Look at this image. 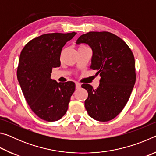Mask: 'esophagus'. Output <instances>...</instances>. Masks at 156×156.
<instances>
[{
  "label": "esophagus",
  "mask_w": 156,
  "mask_h": 156,
  "mask_svg": "<svg viewBox=\"0 0 156 156\" xmlns=\"http://www.w3.org/2000/svg\"><path fill=\"white\" fill-rule=\"evenodd\" d=\"M80 86H81V84L79 83H76V89H79L80 87Z\"/></svg>",
  "instance_id": "1"
}]
</instances>
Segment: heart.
<instances>
[{"mask_svg": "<svg viewBox=\"0 0 156 156\" xmlns=\"http://www.w3.org/2000/svg\"><path fill=\"white\" fill-rule=\"evenodd\" d=\"M83 47H87L85 46V45H84V44H80V45L79 46V48H83Z\"/></svg>", "mask_w": 156, "mask_h": 156, "instance_id": "heart-1", "label": "heart"}]
</instances>
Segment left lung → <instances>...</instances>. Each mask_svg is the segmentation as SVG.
Masks as SVG:
<instances>
[{"label":"left lung","mask_w":156,"mask_h":156,"mask_svg":"<svg viewBox=\"0 0 156 156\" xmlns=\"http://www.w3.org/2000/svg\"><path fill=\"white\" fill-rule=\"evenodd\" d=\"M76 43L91 47L90 69L101 76L96 89L82 84L88 92L84 107L94 120L107 122L122 112L130 98L136 79L134 56L122 39L109 31H89L79 37Z\"/></svg>","instance_id":"8db88e82"}]
</instances>
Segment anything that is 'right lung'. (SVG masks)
<instances>
[{"mask_svg":"<svg viewBox=\"0 0 156 156\" xmlns=\"http://www.w3.org/2000/svg\"><path fill=\"white\" fill-rule=\"evenodd\" d=\"M76 32L45 34L32 39L21 51L17 78L26 101L42 120L60 119L75 91L72 81L58 83L51 78L52 69L60 66V54Z\"/></svg>","mask_w":156,"mask_h":156,"instance_id":"right-lung-1","label":"right lung"}]
</instances>
